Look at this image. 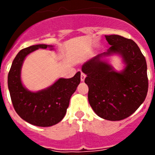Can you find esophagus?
<instances>
[{"label":"esophagus","instance_id":"obj_1","mask_svg":"<svg viewBox=\"0 0 155 155\" xmlns=\"http://www.w3.org/2000/svg\"><path fill=\"white\" fill-rule=\"evenodd\" d=\"M85 78H86V75L84 74V73H81V81H84Z\"/></svg>","mask_w":155,"mask_h":155}]
</instances>
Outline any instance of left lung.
Here are the masks:
<instances>
[{
	"instance_id": "left-lung-1",
	"label": "left lung",
	"mask_w": 155,
	"mask_h": 155,
	"mask_svg": "<svg viewBox=\"0 0 155 155\" xmlns=\"http://www.w3.org/2000/svg\"><path fill=\"white\" fill-rule=\"evenodd\" d=\"M105 37L112 46L86 61L81 71L87 75V98L94 113L104 120L119 121L131 116L147 96V63L132 39L118 35ZM113 55L121 58V71L110 64L107 57Z\"/></svg>"
}]
</instances>
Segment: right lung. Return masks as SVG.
Here are the masks:
<instances>
[{"mask_svg": "<svg viewBox=\"0 0 155 155\" xmlns=\"http://www.w3.org/2000/svg\"><path fill=\"white\" fill-rule=\"evenodd\" d=\"M54 50L53 46L34 45L25 48L14 59L8 73V85L14 109L25 121L34 126L51 127L64 119L71 95L81 81L78 71L71 78H61L44 89L31 91L21 81V72L27 56L39 49Z\"/></svg>", "mask_w": 155, "mask_h": 155, "instance_id": "obj_1", "label": "right lung"}]
</instances>
